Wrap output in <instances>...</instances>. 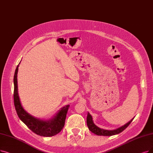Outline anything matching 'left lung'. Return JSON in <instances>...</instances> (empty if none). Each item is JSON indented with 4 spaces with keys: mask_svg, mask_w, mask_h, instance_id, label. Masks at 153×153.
<instances>
[{
    "mask_svg": "<svg viewBox=\"0 0 153 153\" xmlns=\"http://www.w3.org/2000/svg\"><path fill=\"white\" fill-rule=\"evenodd\" d=\"M134 118L132 119L130 121L128 122L127 123H126V124H124L123 126L117 128V129H114V130H105L103 129H101V128L97 126L94 123L93 118H92V117H91V115L90 114L89 112H88L87 117V126L88 127L89 130L91 132H93L95 134H96V135L111 136L115 135V134H118L120 132H123L126 129V128H127L128 127V126H129L131 123V122L132 121Z\"/></svg>",
    "mask_w": 153,
    "mask_h": 153,
    "instance_id": "1",
    "label": "left lung"
}]
</instances>
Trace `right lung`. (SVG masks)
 I'll use <instances>...</instances> for the list:
<instances>
[{"label": "right lung", "instance_id": "right-lung-1", "mask_svg": "<svg viewBox=\"0 0 153 153\" xmlns=\"http://www.w3.org/2000/svg\"><path fill=\"white\" fill-rule=\"evenodd\" d=\"M20 63L17 66L14 76V101L18 117L29 127V129L38 135L44 137H51L56 135L63 129L70 105H67L61 108L52 118L46 120L36 118L29 114L22 107L18 94L17 78Z\"/></svg>", "mask_w": 153, "mask_h": 153}]
</instances>
